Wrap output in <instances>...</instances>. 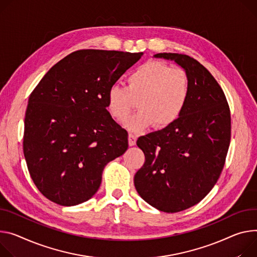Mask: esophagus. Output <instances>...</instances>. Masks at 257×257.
I'll return each instance as SVG.
<instances>
[{
    "label": "esophagus",
    "mask_w": 257,
    "mask_h": 257,
    "mask_svg": "<svg viewBox=\"0 0 257 257\" xmlns=\"http://www.w3.org/2000/svg\"><path fill=\"white\" fill-rule=\"evenodd\" d=\"M136 145V136L132 133L129 134V146L130 147H133Z\"/></svg>",
    "instance_id": "34e87169"
}]
</instances>
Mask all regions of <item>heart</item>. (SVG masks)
Returning <instances> with one entry per match:
<instances>
[{
    "label": "heart",
    "mask_w": 257,
    "mask_h": 257,
    "mask_svg": "<svg viewBox=\"0 0 257 257\" xmlns=\"http://www.w3.org/2000/svg\"><path fill=\"white\" fill-rule=\"evenodd\" d=\"M127 87L114 85L106 95V108L122 121L138 102V111L124 123L131 132H141L155 124L166 128L183 113L191 96V80L184 69L165 62L147 61L127 75Z\"/></svg>",
    "instance_id": "heart-1"
}]
</instances>
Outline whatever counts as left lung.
Listing matches in <instances>:
<instances>
[{"instance_id": "left-lung-1", "label": "left lung", "mask_w": 257, "mask_h": 257, "mask_svg": "<svg viewBox=\"0 0 257 257\" xmlns=\"http://www.w3.org/2000/svg\"><path fill=\"white\" fill-rule=\"evenodd\" d=\"M154 56L188 73L191 96L175 123L137 139L146 161L134 185L150 205L175 213L198 204L217 182L230 142V111L221 87L199 61L178 53Z\"/></svg>"}]
</instances>
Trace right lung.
Here are the masks:
<instances>
[{"label":"right lung","mask_w":257,"mask_h":257,"mask_svg":"<svg viewBox=\"0 0 257 257\" xmlns=\"http://www.w3.org/2000/svg\"><path fill=\"white\" fill-rule=\"evenodd\" d=\"M143 52L86 49L65 56L29 98L23 154L44 197L61 206L88 201L108 162L128 149V133L106 109L110 87Z\"/></svg>","instance_id":"1"}]
</instances>
